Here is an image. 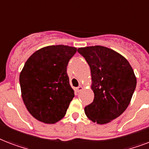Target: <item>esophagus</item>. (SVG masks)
<instances>
[{"instance_id": "obj_1", "label": "esophagus", "mask_w": 149, "mask_h": 149, "mask_svg": "<svg viewBox=\"0 0 149 149\" xmlns=\"http://www.w3.org/2000/svg\"><path fill=\"white\" fill-rule=\"evenodd\" d=\"M83 89H84V87H83V86H79L78 87H77V93H79V92H80V91H81Z\"/></svg>"}]
</instances>
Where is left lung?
Wrapping results in <instances>:
<instances>
[{
    "label": "left lung",
    "instance_id": "1",
    "mask_svg": "<svg viewBox=\"0 0 149 149\" xmlns=\"http://www.w3.org/2000/svg\"><path fill=\"white\" fill-rule=\"evenodd\" d=\"M90 65L94 99L85 107L87 118L104 125L121 114L129 105L136 87V77L126 58L108 48H79Z\"/></svg>",
    "mask_w": 149,
    "mask_h": 149
}]
</instances>
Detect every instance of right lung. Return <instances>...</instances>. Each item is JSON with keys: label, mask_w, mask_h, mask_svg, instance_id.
Returning <instances> with one entry per match:
<instances>
[{"label": "right lung", "mask_w": 149, "mask_h": 149, "mask_svg": "<svg viewBox=\"0 0 149 149\" xmlns=\"http://www.w3.org/2000/svg\"><path fill=\"white\" fill-rule=\"evenodd\" d=\"M77 48L58 45L34 52L20 73L22 97L27 110L45 124H55L65 116L74 91L66 69Z\"/></svg>", "instance_id": "right-lung-1"}]
</instances>
